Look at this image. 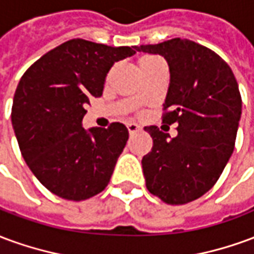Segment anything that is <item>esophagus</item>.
<instances>
[{
  "instance_id": "34e87169",
  "label": "esophagus",
  "mask_w": 254,
  "mask_h": 254,
  "mask_svg": "<svg viewBox=\"0 0 254 254\" xmlns=\"http://www.w3.org/2000/svg\"><path fill=\"white\" fill-rule=\"evenodd\" d=\"M127 130H129L130 134H134V133H137L141 130V127H138L137 124H133V122H130V124H127Z\"/></svg>"
}]
</instances>
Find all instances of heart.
Listing matches in <instances>:
<instances>
[{"mask_svg":"<svg viewBox=\"0 0 254 254\" xmlns=\"http://www.w3.org/2000/svg\"><path fill=\"white\" fill-rule=\"evenodd\" d=\"M159 58L156 57H144L140 60V66H143V65H149V64H154L156 63Z\"/></svg>","mask_w":254,"mask_h":254,"instance_id":"1","label":"heart"}]
</instances>
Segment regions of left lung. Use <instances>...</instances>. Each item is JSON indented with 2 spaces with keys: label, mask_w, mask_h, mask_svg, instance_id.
Here are the masks:
<instances>
[{
  "label": "left lung",
  "mask_w": 254,
  "mask_h": 254,
  "mask_svg": "<svg viewBox=\"0 0 254 254\" xmlns=\"http://www.w3.org/2000/svg\"><path fill=\"white\" fill-rule=\"evenodd\" d=\"M136 50L159 54L169 64L163 124L178 125L173 138L158 127H144L154 140L141 160L145 185L162 201L187 204L216 184L234 151L242 111L238 83L224 60L189 39Z\"/></svg>",
  "instance_id": "obj_1"
}]
</instances>
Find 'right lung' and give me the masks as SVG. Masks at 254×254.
I'll list each match as a JSON object with an SVG mask.
<instances>
[{
  "label": "right lung",
  "instance_id": "right-lung-1",
  "mask_svg": "<svg viewBox=\"0 0 254 254\" xmlns=\"http://www.w3.org/2000/svg\"><path fill=\"white\" fill-rule=\"evenodd\" d=\"M132 47L72 39L32 64L20 78L12 127L34 176L57 196L81 201L110 181L129 132L120 122L107 129L83 127L89 98H99L106 76Z\"/></svg>",
  "mask_w": 254,
  "mask_h": 254
}]
</instances>
